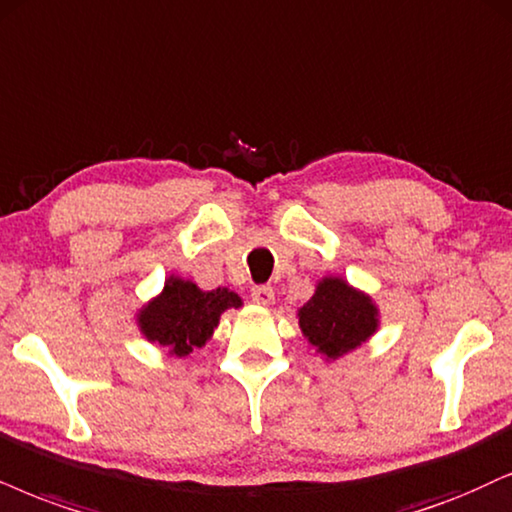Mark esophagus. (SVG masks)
<instances>
[{
    "label": "esophagus",
    "instance_id": "1",
    "mask_svg": "<svg viewBox=\"0 0 512 512\" xmlns=\"http://www.w3.org/2000/svg\"><path fill=\"white\" fill-rule=\"evenodd\" d=\"M251 299L256 301V304H261V306H270L275 301V292H273V287L270 285H258V287H254L251 289Z\"/></svg>",
    "mask_w": 512,
    "mask_h": 512
}]
</instances>
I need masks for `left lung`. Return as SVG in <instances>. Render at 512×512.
<instances>
[{
  "instance_id": "1",
  "label": "left lung",
  "mask_w": 512,
  "mask_h": 512,
  "mask_svg": "<svg viewBox=\"0 0 512 512\" xmlns=\"http://www.w3.org/2000/svg\"><path fill=\"white\" fill-rule=\"evenodd\" d=\"M296 318L308 344L327 361L368 342L380 325V313L370 296L353 289L342 277H323Z\"/></svg>"
}]
</instances>
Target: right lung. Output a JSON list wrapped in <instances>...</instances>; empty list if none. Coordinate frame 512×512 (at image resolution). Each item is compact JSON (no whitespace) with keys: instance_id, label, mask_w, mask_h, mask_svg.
Wrapping results in <instances>:
<instances>
[{"instance_id":"add662e5","label":"right lung","mask_w":512,"mask_h":512,"mask_svg":"<svg viewBox=\"0 0 512 512\" xmlns=\"http://www.w3.org/2000/svg\"><path fill=\"white\" fill-rule=\"evenodd\" d=\"M239 306L242 299L230 289L204 292L194 282L168 277L163 292L137 315V325L151 344L163 346L173 356H187L211 339L220 313Z\"/></svg>"}]
</instances>
